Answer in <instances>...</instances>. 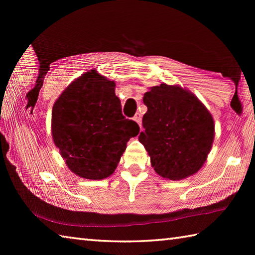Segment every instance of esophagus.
<instances>
[{"instance_id":"esophagus-1","label":"esophagus","mask_w":255,"mask_h":255,"mask_svg":"<svg viewBox=\"0 0 255 255\" xmlns=\"http://www.w3.org/2000/svg\"><path fill=\"white\" fill-rule=\"evenodd\" d=\"M133 120H135V122L139 125V127L141 126V115L140 114H137L135 117H133Z\"/></svg>"}]
</instances>
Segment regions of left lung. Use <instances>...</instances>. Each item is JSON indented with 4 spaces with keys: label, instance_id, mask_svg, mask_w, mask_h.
I'll return each mask as SVG.
<instances>
[{
    "label": "left lung",
    "instance_id": "left-lung-1",
    "mask_svg": "<svg viewBox=\"0 0 255 255\" xmlns=\"http://www.w3.org/2000/svg\"><path fill=\"white\" fill-rule=\"evenodd\" d=\"M147 112L138 139L164 179L182 180L197 173L213 146L215 125L195 94L163 83L144 94Z\"/></svg>",
    "mask_w": 255,
    "mask_h": 255
}]
</instances>
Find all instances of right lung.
<instances>
[{"mask_svg": "<svg viewBox=\"0 0 255 255\" xmlns=\"http://www.w3.org/2000/svg\"><path fill=\"white\" fill-rule=\"evenodd\" d=\"M115 88L114 81L92 70L73 81L53 107L54 143L68 169L81 178L111 175L127 141L139 132V126L123 116Z\"/></svg>", "mask_w": 255, "mask_h": 255, "instance_id": "obj_1", "label": "right lung"}]
</instances>
